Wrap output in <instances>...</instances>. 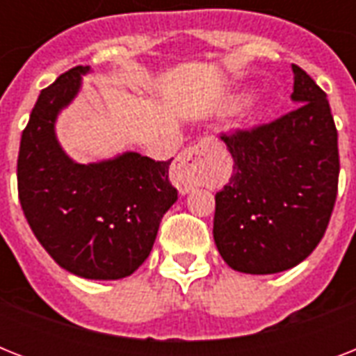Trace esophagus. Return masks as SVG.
Wrapping results in <instances>:
<instances>
[{"mask_svg":"<svg viewBox=\"0 0 356 356\" xmlns=\"http://www.w3.org/2000/svg\"><path fill=\"white\" fill-rule=\"evenodd\" d=\"M211 142L212 138H203L200 144L192 145L188 149H184L183 153H179L177 159L173 161L170 179L181 194H188L190 190L200 183L203 162H205V155Z\"/></svg>","mask_w":356,"mask_h":356,"instance_id":"obj_1","label":"esophagus"}]
</instances>
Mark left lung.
Masks as SVG:
<instances>
[{"label":"left lung","mask_w":356,"mask_h":356,"mask_svg":"<svg viewBox=\"0 0 356 356\" xmlns=\"http://www.w3.org/2000/svg\"><path fill=\"white\" fill-rule=\"evenodd\" d=\"M298 103L251 129L222 133L233 175L216 194L214 242L233 270L268 275L303 262L325 234L338 194V133L327 94L292 64Z\"/></svg>","instance_id":"left-lung-1"}]
</instances>
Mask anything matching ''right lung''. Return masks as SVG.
Segmentation results:
<instances>
[{
  "mask_svg": "<svg viewBox=\"0 0 356 356\" xmlns=\"http://www.w3.org/2000/svg\"><path fill=\"white\" fill-rule=\"evenodd\" d=\"M88 70L75 66L40 92L19 142L18 195L36 240L60 268L111 281L147 259L177 190L168 179L172 161L125 153L77 164L60 149L55 118Z\"/></svg>",
  "mask_w": 356,
  "mask_h": 356,
  "instance_id": "1",
  "label": "right lung"
}]
</instances>
